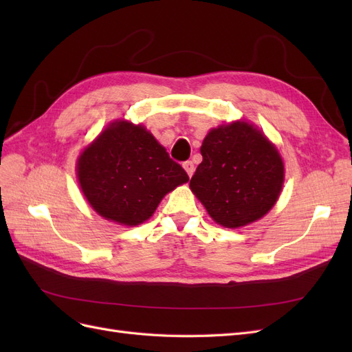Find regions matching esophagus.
<instances>
[{"mask_svg": "<svg viewBox=\"0 0 352 352\" xmlns=\"http://www.w3.org/2000/svg\"><path fill=\"white\" fill-rule=\"evenodd\" d=\"M184 168L186 170V173H188V176L190 177L194 175V172H195V166H194V163L190 162V160H188V162H185L184 163Z\"/></svg>", "mask_w": 352, "mask_h": 352, "instance_id": "obj_1", "label": "esophagus"}]
</instances>
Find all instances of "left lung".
<instances>
[{
	"instance_id": "8db88e82",
	"label": "left lung",
	"mask_w": 352,
	"mask_h": 352,
	"mask_svg": "<svg viewBox=\"0 0 352 352\" xmlns=\"http://www.w3.org/2000/svg\"><path fill=\"white\" fill-rule=\"evenodd\" d=\"M201 154L189 186L219 225L245 226L274 206L283 163L261 131L245 122L220 126L206 136Z\"/></svg>"
}]
</instances>
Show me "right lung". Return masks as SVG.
I'll list each match as a JSON object with an SVG mask.
<instances>
[{
    "instance_id": "obj_1",
    "label": "right lung",
    "mask_w": 352,
    "mask_h": 352,
    "mask_svg": "<svg viewBox=\"0 0 352 352\" xmlns=\"http://www.w3.org/2000/svg\"><path fill=\"white\" fill-rule=\"evenodd\" d=\"M78 177L91 207L126 226L150 219L167 192L189 180L150 132L127 122L111 123L82 153Z\"/></svg>"
}]
</instances>
